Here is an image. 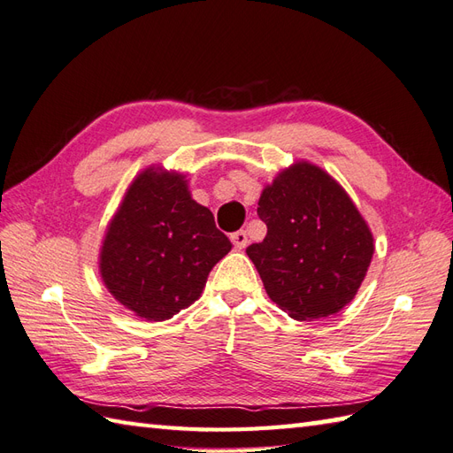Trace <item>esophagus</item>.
<instances>
[{"instance_id": "1", "label": "esophagus", "mask_w": 453, "mask_h": 453, "mask_svg": "<svg viewBox=\"0 0 453 453\" xmlns=\"http://www.w3.org/2000/svg\"><path fill=\"white\" fill-rule=\"evenodd\" d=\"M230 240H232V243H234L236 250H243L250 242L248 232H245V230H238V232H234V234H230Z\"/></svg>"}]
</instances>
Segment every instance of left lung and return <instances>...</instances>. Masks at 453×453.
<instances>
[{
    "label": "left lung",
    "mask_w": 453,
    "mask_h": 453,
    "mask_svg": "<svg viewBox=\"0 0 453 453\" xmlns=\"http://www.w3.org/2000/svg\"><path fill=\"white\" fill-rule=\"evenodd\" d=\"M266 238L250 245L272 303L296 321L338 313L357 295L374 255L365 217L334 177L296 160L258 198Z\"/></svg>",
    "instance_id": "1"
}]
</instances>
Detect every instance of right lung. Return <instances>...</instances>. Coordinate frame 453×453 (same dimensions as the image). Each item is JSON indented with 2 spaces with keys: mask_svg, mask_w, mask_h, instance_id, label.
<instances>
[{
  "mask_svg": "<svg viewBox=\"0 0 453 453\" xmlns=\"http://www.w3.org/2000/svg\"><path fill=\"white\" fill-rule=\"evenodd\" d=\"M232 250L213 213L193 200L185 173L150 164L134 177L105 228L100 276L145 321H166L200 298Z\"/></svg>",
  "mask_w": 453,
  "mask_h": 453,
  "instance_id": "obj_1",
  "label": "right lung"
}]
</instances>
